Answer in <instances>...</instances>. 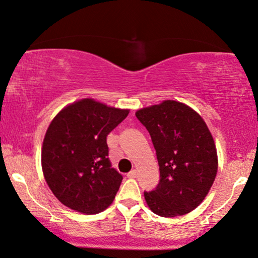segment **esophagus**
I'll return each mask as SVG.
<instances>
[{"instance_id": "34e87169", "label": "esophagus", "mask_w": 258, "mask_h": 258, "mask_svg": "<svg viewBox=\"0 0 258 258\" xmlns=\"http://www.w3.org/2000/svg\"><path fill=\"white\" fill-rule=\"evenodd\" d=\"M126 176H128V177H129V178H136V176H137V171H136V170H135V169H134V170H132V171H129V172H128V174H126Z\"/></svg>"}]
</instances>
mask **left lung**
Wrapping results in <instances>:
<instances>
[{
	"instance_id": "obj_1",
	"label": "left lung",
	"mask_w": 258,
	"mask_h": 258,
	"mask_svg": "<svg viewBox=\"0 0 258 258\" xmlns=\"http://www.w3.org/2000/svg\"><path fill=\"white\" fill-rule=\"evenodd\" d=\"M157 152L160 180L145 191L150 209L162 217L185 215L208 194L217 172V153L212 134L191 107L175 100L139 109Z\"/></svg>"
}]
</instances>
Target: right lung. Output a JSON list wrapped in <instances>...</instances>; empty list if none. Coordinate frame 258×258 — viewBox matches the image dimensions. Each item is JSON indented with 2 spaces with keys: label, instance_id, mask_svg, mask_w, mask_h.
<instances>
[{
  "label": "right lung",
  "instance_id": "right-lung-1",
  "mask_svg": "<svg viewBox=\"0 0 258 258\" xmlns=\"http://www.w3.org/2000/svg\"><path fill=\"white\" fill-rule=\"evenodd\" d=\"M128 113L82 99L52 120L42 146V170L61 204L87 215L112 204L123 177L112 168L106 137Z\"/></svg>",
  "mask_w": 258,
  "mask_h": 258
}]
</instances>
